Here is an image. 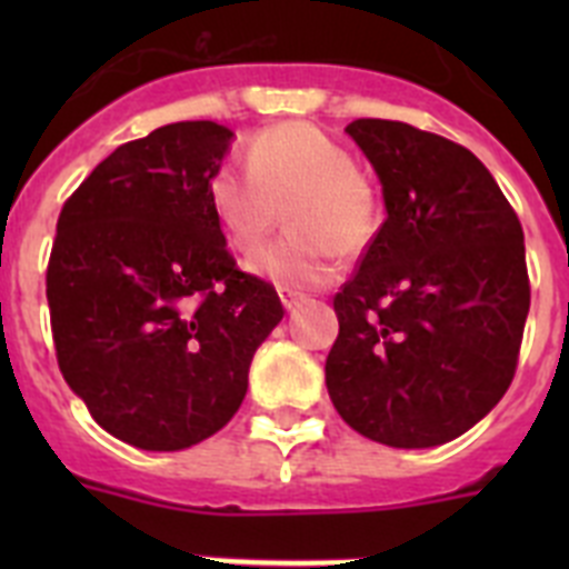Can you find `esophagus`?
Masks as SVG:
<instances>
[{
	"instance_id": "1",
	"label": "esophagus",
	"mask_w": 569,
	"mask_h": 569,
	"mask_svg": "<svg viewBox=\"0 0 569 569\" xmlns=\"http://www.w3.org/2000/svg\"><path fill=\"white\" fill-rule=\"evenodd\" d=\"M279 299H281V305H284V310H296L301 301H305V293H299V290H290V288H281Z\"/></svg>"
}]
</instances>
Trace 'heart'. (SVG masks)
<instances>
[{"label": "heart", "instance_id": "obj_1", "mask_svg": "<svg viewBox=\"0 0 569 569\" xmlns=\"http://www.w3.org/2000/svg\"><path fill=\"white\" fill-rule=\"evenodd\" d=\"M244 168H219L208 184L213 219L228 244L250 253L284 210L290 236L248 259L279 288H319L336 276V250L356 256L381 228L373 184L350 150L305 122L264 128L250 139Z\"/></svg>", "mask_w": 569, "mask_h": 569}]
</instances>
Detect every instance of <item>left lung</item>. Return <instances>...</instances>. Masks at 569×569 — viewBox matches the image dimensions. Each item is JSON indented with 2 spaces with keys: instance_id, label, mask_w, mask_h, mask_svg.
I'll return each mask as SVG.
<instances>
[{
  "instance_id": "8db88e82",
  "label": "left lung",
  "mask_w": 569,
  "mask_h": 569,
  "mask_svg": "<svg viewBox=\"0 0 569 569\" xmlns=\"http://www.w3.org/2000/svg\"><path fill=\"white\" fill-rule=\"evenodd\" d=\"M345 130L379 176L387 219L333 299L330 401L387 447L445 445L516 376L530 310L525 230L461 144L390 119Z\"/></svg>"
}]
</instances>
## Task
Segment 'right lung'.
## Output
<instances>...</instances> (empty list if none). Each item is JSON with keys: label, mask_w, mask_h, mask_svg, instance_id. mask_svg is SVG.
<instances>
[{"label": "right lung", "mask_w": 569, "mask_h": 569, "mask_svg": "<svg viewBox=\"0 0 569 569\" xmlns=\"http://www.w3.org/2000/svg\"><path fill=\"white\" fill-rule=\"evenodd\" d=\"M230 139L216 122L156 128L119 144L59 213L48 261L59 370L99 427L142 450L222 430L284 316L273 284L236 268L210 210Z\"/></svg>", "instance_id": "right-lung-1"}]
</instances>
